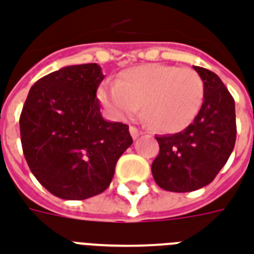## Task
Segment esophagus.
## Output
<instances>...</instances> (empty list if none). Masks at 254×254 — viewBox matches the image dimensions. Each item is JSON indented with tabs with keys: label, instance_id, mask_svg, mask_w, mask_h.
<instances>
[{
	"label": "esophagus",
	"instance_id": "1",
	"mask_svg": "<svg viewBox=\"0 0 254 254\" xmlns=\"http://www.w3.org/2000/svg\"><path fill=\"white\" fill-rule=\"evenodd\" d=\"M129 132H130V134H132V137H133V138H134V140H136L137 137L141 134V132H140V130H138V129H137L136 127H129Z\"/></svg>",
	"mask_w": 254,
	"mask_h": 254
}]
</instances>
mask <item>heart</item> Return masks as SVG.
Wrapping results in <instances>:
<instances>
[{"label":"heart","instance_id":"1","mask_svg":"<svg viewBox=\"0 0 254 254\" xmlns=\"http://www.w3.org/2000/svg\"><path fill=\"white\" fill-rule=\"evenodd\" d=\"M98 98L117 118L140 110L159 130L176 133L194 121L204 101V82L191 67L144 64L127 69L116 83L98 90Z\"/></svg>","mask_w":254,"mask_h":254}]
</instances>
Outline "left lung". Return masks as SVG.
Segmentation results:
<instances>
[{"label": "left lung", "mask_w": 254, "mask_h": 254, "mask_svg": "<svg viewBox=\"0 0 254 254\" xmlns=\"http://www.w3.org/2000/svg\"><path fill=\"white\" fill-rule=\"evenodd\" d=\"M204 82V101L183 132L156 137L160 152L152 163L153 179L165 191L190 192L211 183L236 144V106L217 74L194 65Z\"/></svg>", "instance_id": "obj_1"}]
</instances>
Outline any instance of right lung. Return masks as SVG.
Masks as SVG:
<instances>
[{"label": "right lung", "mask_w": 254, "mask_h": 254, "mask_svg": "<svg viewBox=\"0 0 254 254\" xmlns=\"http://www.w3.org/2000/svg\"><path fill=\"white\" fill-rule=\"evenodd\" d=\"M97 63L67 65L29 90L20 116L22 152L35 178L58 198L82 200L108 189L132 145L129 127L103 120Z\"/></svg>", "instance_id": "1"}]
</instances>
